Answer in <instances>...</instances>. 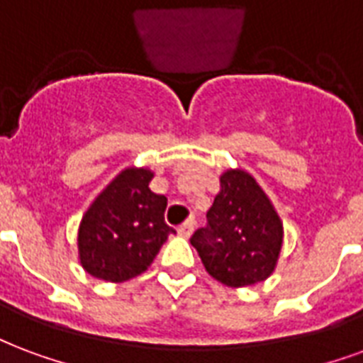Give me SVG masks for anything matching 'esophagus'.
I'll list each match as a JSON object with an SVG mask.
<instances>
[{
	"mask_svg": "<svg viewBox=\"0 0 363 363\" xmlns=\"http://www.w3.org/2000/svg\"><path fill=\"white\" fill-rule=\"evenodd\" d=\"M192 230H194V221H192V219H189V221H184L181 227H179V235L186 236V238H189V236L192 235Z\"/></svg>",
	"mask_w": 363,
	"mask_h": 363,
	"instance_id": "1",
	"label": "esophagus"
}]
</instances>
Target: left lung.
I'll list each match as a JSON object with an SVG mask.
<instances>
[{
    "label": "left lung",
    "instance_id": "1",
    "mask_svg": "<svg viewBox=\"0 0 363 363\" xmlns=\"http://www.w3.org/2000/svg\"><path fill=\"white\" fill-rule=\"evenodd\" d=\"M209 275L227 286L269 277L283 244V223L259 184L244 171L221 174L208 225L190 238Z\"/></svg>",
    "mask_w": 363,
    "mask_h": 363
}]
</instances>
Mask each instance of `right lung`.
<instances>
[{
	"label": "right lung",
	"mask_w": 363,
	"mask_h": 363,
	"mask_svg": "<svg viewBox=\"0 0 363 363\" xmlns=\"http://www.w3.org/2000/svg\"><path fill=\"white\" fill-rule=\"evenodd\" d=\"M147 169H125L82 217L80 264L92 277L123 283L150 267L173 227L165 223L167 198L147 189Z\"/></svg>",
	"instance_id": "1"
}]
</instances>
